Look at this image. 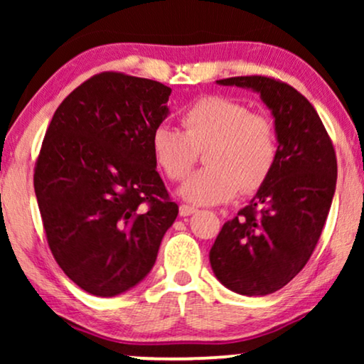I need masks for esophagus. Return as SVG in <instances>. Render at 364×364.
Segmentation results:
<instances>
[{
    "mask_svg": "<svg viewBox=\"0 0 364 364\" xmlns=\"http://www.w3.org/2000/svg\"><path fill=\"white\" fill-rule=\"evenodd\" d=\"M197 208L192 207V205H187V203H182L181 207H178V213H181V217H188L192 215L193 212H196Z\"/></svg>",
    "mask_w": 364,
    "mask_h": 364,
    "instance_id": "obj_1",
    "label": "esophagus"
}]
</instances>
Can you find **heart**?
I'll use <instances>...</instances> for the list:
<instances>
[{"label":"heart","mask_w":364,"mask_h":364,"mask_svg":"<svg viewBox=\"0 0 364 364\" xmlns=\"http://www.w3.org/2000/svg\"><path fill=\"white\" fill-rule=\"evenodd\" d=\"M183 131L161 124L152 131L151 151L168 181H183L205 151L207 167L193 173L181 196L197 205L255 192L272 176L278 159V134L272 117L252 112L233 97H198L182 112Z\"/></svg>","instance_id":"1"}]
</instances>
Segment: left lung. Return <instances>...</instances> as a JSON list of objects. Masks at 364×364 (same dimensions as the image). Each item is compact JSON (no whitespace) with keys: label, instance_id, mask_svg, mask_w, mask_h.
Here are the masks:
<instances>
[{"label":"left lung","instance_id":"obj_1","mask_svg":"<svg viewBox=\"0 0 364 364\" xmlns=\"http://www.w3.org/2000/svg\"><path fill=\"white\" fill-rule=\"evenodd\" d=\"M217 82L260 92L275 117L278 159L253 200L223 223L210 265L232 291L270 295L301 272L320 240L336 187L335 147L315 107L290 84L258 74Z\"/></svg>","mask_w":364,"mask_h":364}]
</instances>
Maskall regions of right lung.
Segmentation results:
<instances>
[{
  "mask_svg": "<svg viewBox=\"0 0 364 364\" xmlns=\"http://www.w3.org/2000/svg\"><path fill=\"white\" fill-rule=\"evenodd\" d=\"M172 89L104 71L54 112L34 166L44 233L61 270L96 296H116L151 272L177 218L151 151Z\"/></svg>",
  "mask_w": 364,
  "mask_h": 364,
  "instance_id": "right-lung-1",
  "label": "right lung"
}]
</instances>
